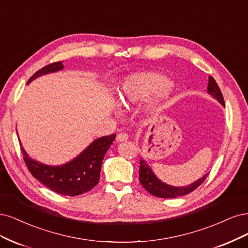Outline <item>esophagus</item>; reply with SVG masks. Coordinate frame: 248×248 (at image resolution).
Segmentation results:
<instances>
[{
    "label": "esophagus",
    "instance_id": "34e87169",
    "mask_svg": "<svg viewBox=\"0 0 248 248\" xmlns=\"http://www.w3.org/2000/svg\"><path fill=\"white\" fill-rule=\"evenodd\" d=\"M127 139H129V135L125 134V133H121V134L117 135L116 142H124V141H126Z\"/></svg>",
    "mask_w": 248,
    "mask_h": 248
}]
</instances>
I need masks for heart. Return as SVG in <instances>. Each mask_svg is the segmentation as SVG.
Instances as JSON below:
<instances>
[{
	"label": "heart",
	"mask_w": 248,
	"mask_h": 248,
	"mask_svg": "<svg viewBox=\"0 0 248 248\" xmlns=\"http://www.w3.org/2000/svg\"><path fill=\"white\" fill-rule=\"evenodd\" d=\"M171 82L166 76L156 72H141L127 76L118 86L117 99L124 107H131L145 101L151 95L153 107L162 106L170 97Z\"/></svg>",
	"instance_id": "b5f03b06"
}]
</instances>
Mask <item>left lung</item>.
<instances>
[{"instance_id": "obj_1", "label": "left lung", "mask_w": 248, "mask_h": 248, "mask_svg": "<svg viewBox=\"0 0 248 248\" xmlns=\"http://www.w3.org/2000/svg\"><path fill=\"white\" fill-rule=\"evenodd\" d=\"M207 93H208L212 98L218 101L222 106H225V101H223L222 93L219 87L214 79L209 76L208 78V86H207ZM208 173L205 174L203 177L199 178L198 180L190 183L189 186H173L165 183L161 179H158L153 169L148 166L145 159L140 158V168H139V180L142 186L144 187L149 194L154 195L158 198H177L187 195L191 191L195 190L202 182L206 179Z\"/></svg>"}]
</instances>
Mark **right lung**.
<instances>
[{
    "label": "right lung",
    "mask_w": 248,
    "mask_h": 248,
    "mask_svg": "<svg viewBox=\"0 0 248 248\" xmlns=\"http://www.w3.org/2000/svg\"><path fill=\"white\" fill-rule=\"evenodd\" d=\"M62 69L63 65L62 62L50 63L37 71L30 78L28 84L38 77L55 73ZM115 137L116 135L112 134L93 140L76 157L59 166L46 165L31 158L27 151L23 149L21 143L20 148L29 171L37 180L55 193L73 197L90 191L98 185L103 158Z\"/></svg>",
    "instance_id": "obj_1"
}]
</instances>
